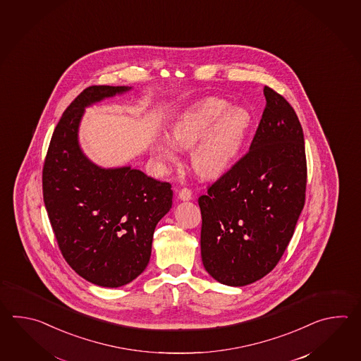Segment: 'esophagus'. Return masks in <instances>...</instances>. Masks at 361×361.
<instances>
[{
  "label": "esophagus",
  "instance_id": "1",
  "mask_svg": "<svg viewBox=\"0 0 361 361\" xmlns=\"http://www.w3.org/2000/svg\"><path fill=\"white\" fill-rule=\"evenodd\" d=\"M178 195H179V199L183 200V201H188V200L192 199V191L187 187L182 188Z\"/></svg>",
  "mask_w": 361,
  "mask_h": 361
}]
</instances>
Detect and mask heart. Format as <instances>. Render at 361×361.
I'll use <instances>...</instances> for the list:
<instances>
[{
	"instance_id": "heart-1",
	"label": "heart",
	"mask_w": 361,
	"mask_h": 361,
	"mask_svg": "<svg viewBox=\"0 0 361 361\" xmlns=\"http://www.w3.org/2000/svg\"><path fill=\"white\" fill-rule=\"evenodd\" d=\"M252 128V115L244 108L232 107L227 100L205 98L182 112L171 126V139L177 146L190 149L193 168L201 177L218 178L230 171L245 147ZM154 157L161 165L177 161L176 146L160 140L154 147Z\"/></svg>"
}]
</instances>
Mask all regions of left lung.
Listing matches in <instances>:
<instances>
[{
    "instance_id": "8db88e82",
    "label": "left lung",
    "mask_w": 361,
    "mask_h": 361,
    "mask_svg": "<svg viewBox=\"0 0 361 361\" xmlns=\"http://www.w3.org/2000/svg\"><path fill=\"white\" fill-rule=\"evenodd\" d=\"M263 92L266 108L249 151L199 197L204 267L230 286L252 284L276 267L306 200L298 116L281 94Z\"/></svg>"
}]
</instances>
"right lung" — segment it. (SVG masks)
<instances>
[{"mask_svg":"<svg viewBox=\"0 0 361 361\" xmlns=\"http://www.w3.org/2000/svg\"><path fill=\"white\" fill-rule=\"evenodd\" d=\"M130 87L94 85L80 92L55 128L42 169V193L61 253L92 284L118 288L149 262L156 224L173 204L171 184L143 171L102 169L81 152L85 107Z\"/></svg>","mask_w":361,"mask_h":361,"instance_id":"right-lung-1","label":"right lung"}]
</instances>
